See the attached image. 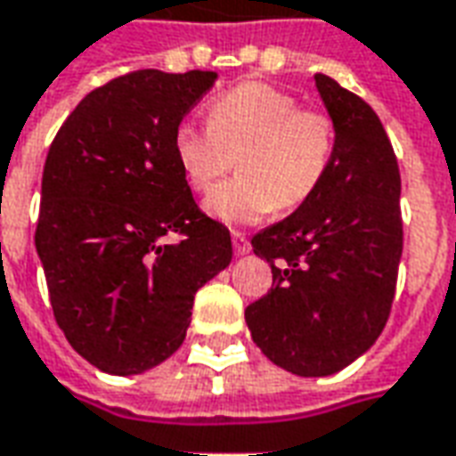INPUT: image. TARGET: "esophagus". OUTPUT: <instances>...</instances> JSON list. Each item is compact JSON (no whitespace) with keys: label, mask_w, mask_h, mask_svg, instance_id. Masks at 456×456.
<instances>
[{"label":"esophagus","mask_w":456,"mask_h":456,"mask_svg":"<svg viewBox=\"0 0 456 456\" xmlns=\"http://www.w3.org/2000/svg\"><path fill=\"white\" fill-rule=\"evenodd\" d=\"M232 247H234V254H237V256H244V254H249L251 251L249 239L244 237L241 232H232Z\"/></svg>","instance_id":"34e87169"}]
</instances>
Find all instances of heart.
Wrapping results in <instances>:
<instances>
[{
	"label": "heart",
	"instance_id": "b5f03b06",
	"mask_svg": "<svg viewBox=\"0 0 456 456\" xmlns=\"http://www.w3.org/2000/svg\"><path fill=\"white\" fill-rule=\"evenodd\" d=\"M187 184L207 195L239 162V177L207 200V212L227 224L259 222L269 212L296 209L323 183L336 130L323 110L298 108L294 95L261 81L219 94L207 126L183 123L173 138Z\"/></svg>",
	"mask_w": 456,
	"mask_h": 456
}]
</instances>
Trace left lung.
I'll list each match as a JSON object with an SVG mask.
<instances>
[{
    "instance_id": "8db88e82",
    "label": "left lung",
    "mask_w": 456,
    "mask_h": 456,
    "mask_svg": "<svg viewBox=\"0 0 456 456\" xmlns=\"http://www.w3.org/2000/svg\"><path fill=\"white\" fill-rule=\"evenodd\" d=\"M314 78L333 160L316 195L251 239L273 286L244 311L261 353L301 378L343 370L378 340L403 256L400 170L383 123L330 76Z\"/></svg>"
}]
</instances>
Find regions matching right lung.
Segmentation results:
<instances>
[{"instance_id": "obj_1", "label": "right lung", "mask_w": 456, "mask_h": 456, "mask_svg": "<svg viewBox=\"0 0 456 456\" xmlns=\"http://www.w3.org/2000/svg\"><path fill=\"white\" fill-rule=\"evenodd\" d=\"M215 81V71L118 76L51 142L34 241L56 323L98 370L138 375L167 361L197 289L232 261L229 229L200 212L173 148Z\"/></svg>"}]
</instances>
